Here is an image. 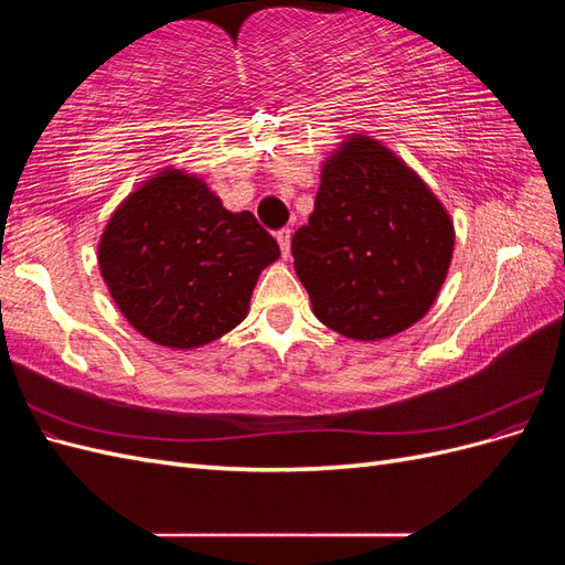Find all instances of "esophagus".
Here are the masks:
<instances>
[{
    "mask_svg": "<svg viewBox=\"0 0 565 565\" xmlns=\"http://www.w3.org/2000/svg\"><path fill=\"white\" fill-rule=\"evenodd\" d=\"M276 237H278V245H280L282 256H289V245H292V231L282 228V231L276 233Z\"/></svg>",
    "mask_w": 565,
    "mask_h": 565,
    "instance_id": "obj_1",
    "label": "esophagus"
}]
</instances>
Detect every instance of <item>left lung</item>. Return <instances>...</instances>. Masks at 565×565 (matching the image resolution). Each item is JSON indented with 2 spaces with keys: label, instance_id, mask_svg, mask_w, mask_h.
Listing matches in <instances>:
<instances>
[{
  "label": "left lung",
  "instance_id": "1",
  "mask_svg": "<svg viewBox=\"0 0 565 565\" xmlns=\"http://www.w3.org/2000/svg\"><path fill=\"white\" fill-rule=\"evenodd\" d=\"M455 224L424 179L367 134H351L320 169L295 270L316 318L355 341L413 328L450 270Z\"/></svg>",
  "mask_w": 565,
  "mask_h": 565
}]
</instances>
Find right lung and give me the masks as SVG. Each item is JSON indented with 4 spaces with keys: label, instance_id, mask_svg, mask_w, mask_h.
<instances>
[{
    "label": "right lung",
    "instance_id": "right-lung-1",
    "mask_svg": "<svg viewBox=\"0 0 565 565\" xmlns=\"http://www.w3.org/2000/svg\"><path fill=\"white\" fill-rule=\"evenodd\" d=\"M280 247L252 212H231L198 174L174 164L117 204L98 268L119 313L148 341L191 351L249 313L262 270Z\"/></svg>",
    "mask_w": 565,
    "mask_h": 565
}]
</instances>
